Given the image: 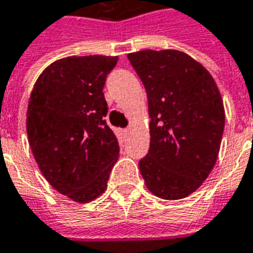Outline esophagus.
<instances>
[{"instance_id":"1","label":"esophagus","mask_w":253,"mask_h":253,"mask_svg":"<svg viewBox=\"0 0 253 253\" xmlns=\"http://www.w3.org/2000/svg\"><path fill=\"white\" fill-rule=\"evenodd\" d=\"M123 132H125V134H128V132H130V128H125V130H123Z\"/></svg>"}]
</instances>
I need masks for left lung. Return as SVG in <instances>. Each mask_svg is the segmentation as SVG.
<instances>
[{"instance_id": "8db88e82", "label": "left lung", "mask_w": 253, "mask_h": 253, "mask_svg": "<svg viewBox=\"0 0 253 253\" xmlns=\"http://www.w3.org/2000/svg\"><path fill=\"white\" fill-rule=\"evenodd\" d=\"M127 58L148 93L150 148L139 161L141 175L156 196L183 199L217 163L225 126L219 89L186 52L142 50Z\"/></svg>"}]
</instances>
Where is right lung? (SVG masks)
<instances>
[{"mask_svg": "<svg viewBox=\"0 0 253 253\" xmlns=\"http://www.w3.org/2000/svg\"><path fill=\"white\" fill-rule=\"evenodd\" d=\"M118 57H67L36 80L27 110L28 142L39 169L58 192L88 203L107 190L119 143L105 123L107 74Z\"/></svg>", "mask_w": 253, "mask_h": 253, "instance_id": "1", "label": "right lung"}]
</instances>
